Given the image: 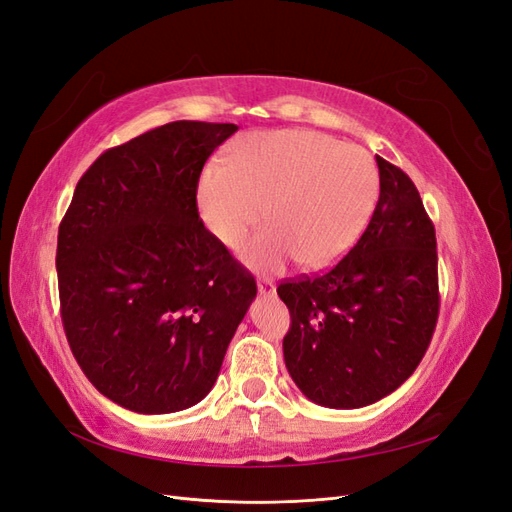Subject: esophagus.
Masks as SVG:
<instances>
[{"label": "esophagus", "instance_id": "esophagus-1", "mask_svg": "<svg viewBox=\"0 0 512 512\" xmlns=\"http://www.w3.org/2000/svg\"><path fill=\"white\" fill-rule=\"evenodd\" d=\"M258 292L260 294H267V297H273L275 294V284L271 282V280H265V277H262V280H258Z\"/></svg>", "mask_w": 512, "mask_h": 512}]
</instances>
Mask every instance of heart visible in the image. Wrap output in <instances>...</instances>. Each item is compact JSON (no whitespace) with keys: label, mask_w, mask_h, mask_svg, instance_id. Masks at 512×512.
<instances>
[{"label":"heart","mask_w":512,"mask_h":512,"mask_svg":"<svg viewBox=\"0 0 512 512\" xmlns=\"http://www.w3.org/2000/svg\"><path fill=\"white\" fill-rule=\"evenodd\" d=\"M380 194L371 153L314 130L260 132L239 141L198 181V211L211 235L237 247L262 220L271 224L243 247L258 269L297 258L303 269L331 267L359 241Z\"/></svg>","instance_id":"b5f03b06"}]
</instances>
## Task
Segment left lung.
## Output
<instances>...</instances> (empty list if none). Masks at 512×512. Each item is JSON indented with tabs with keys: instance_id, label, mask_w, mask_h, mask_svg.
<instances>
[{
	"instance_id": "8db88e82",
	"label": "left lung",
	"mask_w": 512,
	"mask_h": 512,
	"mask_svg": "<svg viewBox=\"0 0 512 512\" xmlns=\"http://www.w3.org/2000/svg\"><path fill=\"white\" fill-rule=\"evenodd\" d=\"M376 162L380 196L361 239L329 271L277 286L290 312L286 367L324 408H363L399 389L438 322L436 228L404 170Z\"/></svg>"
}]
</instances>
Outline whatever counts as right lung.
<instances>
[{
    "mask_svg": "<svg viewBox=\"0 0 512 512\" xmlns=\"http://www.w3.org/2000/svg\"><path fill=\"white\" fill-rule=\"evenodd\" d=\"M235 123L173 121L106 149L59 224L61 322L83 374L115 404H198L256 280L198 215L196 190Z\"/></svg>",
    "mask_w": 512,
    "mask_h": 512,
    "instance_id": "right-lung-1",
    "label": "right lung"
}]
</instances>
